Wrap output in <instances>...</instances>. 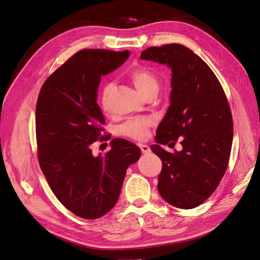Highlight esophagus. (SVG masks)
I'll return each mask as SVG.
<instances>
[{
    "instance_id": "esophagus-1",
    "label": "esophagus",
    "mask_w": 260,
    "mask_h": 260,
    "mask_svg": "<svg viewBox=\"0 0 260 260\" xmlns=\"http://www.w3.org/2000/svg\"><path fill=\"white\" fill-rule=\"evenodd\" d=\"M138 147L140 148L141 152L144 153V154H147V153H149L150 151H151V150H150V148H149V146H147V145H144V144H138Z\"/></svg>"
}]
</instances>
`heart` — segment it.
I'll list each match as a JSON object with an SVG mask.
<instances>
[{
	"label": "heart",
	"instance_id": "1",
	"mask_svg": "<svg viewBox=\"0 0 260 260\" xmlns=\"http://www.w3.org/2000/svg\"><path fill=\"white\" fill-rule=\"evenodd\" d=\"M128 78L132 83L137 88L139 93L146 97L151 93H157L158 90V80L156 75L144 66H135L129 70ZM114 88L113 82H108L105 84L102 95H100V104L105 111H109V98ZM152 121L149 118H138L125 123L121 127V133L124 136L136 139L144 140L149 135V127L151 126Z\"/></svg>",
	"mask_w": 260,
	"mask_h": 260
}]
</instances>
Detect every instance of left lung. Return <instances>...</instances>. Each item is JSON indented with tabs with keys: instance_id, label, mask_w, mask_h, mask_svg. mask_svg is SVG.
I'll return each mask as SVG.
<instances>
[{
	"instance_id": "8db88e82",
	"label": "left lung",
	"mask_w": 260,
	"mask_h": 260,
	"mask_svg": "<svg viewBox=\"0 0 260 260\" xmlns=\"http://www.w3.org/2000/svg\"><path fill=\"white\" fill-rule=\"evenodd\" d=\"M140 59L172 70L170 107L151 146L163 164L157 190L173 206L194 208L211 197L227 170L233 138L227 98L211 68L186 46L149 47ZM177 139L180 152L171 154L161 148Z\"/></svg>"
}]
</instances>
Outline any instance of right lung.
<instances>
[{"label":"right lung","instance_id":"right-lung-1","mask_svg":"<svg viewBox=\"0 0 260 260\" xmlns=\"http://www.w3.org/2000/svg\"><path fill=\"white\" fill-rule=\"evenodd\" d=\"M128 51L82 49L59 67L41 88L36 109L41 170L60 203L85 219L107 214L118 202L127 167L140 149L121 138L95 156L90 145L102 135L105 118L97 104L103 75L118 69Z\"/></svg>","mask_w":260,"mask_h":260}]
</instances>
